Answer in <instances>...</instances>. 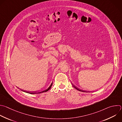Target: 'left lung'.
<instances>
[{"mask_svg":"<svg viewBox=\"0 0 122 122\" xmlns=\"http://www.w3.org/2000/svg\"><path fill=\"white\" fill-rule=\"evenodd\" d=\"M72 85H73V87L75 88V89H76L77 90H78V91H80V92H87V91H83V90H80V89H79L78 88H77V87H76L75 86H74V85H73V84H72Z\"/></svg>","mask_w":122,"mask_h":122,"instance_id":"8db88e82","label":"left lung"}]
</instances>
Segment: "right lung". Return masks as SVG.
I'll return each mask as SVG.
<instances>
[{"label": "right lung", "mask_w": 122, "mask_h": 122, "mask_svg": "<svg viewBox=\"0 0 122 122\" xmlns=\"http://www.w3.org/2000/svg\"><path fill=\"white\" fill-rule=\"evenodd\" d=\"M53 85V82H52L51 84L50 85V86L46 89H45V90L44 91H37V92H28V91H23V90H21L22 92H26V93H29V94H39V93H43V92H47L48 90H49L52 86Z\"/></svg>", "instance_id": "obj_1"}]
</instances>
